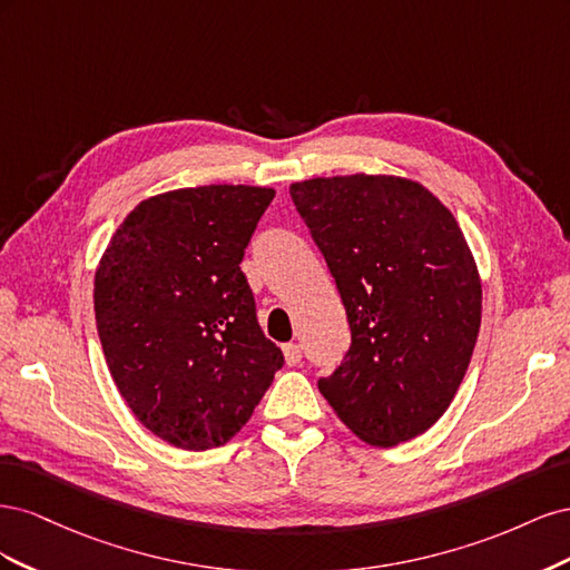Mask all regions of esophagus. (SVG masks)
I'll return each instance as SVG.
<instances>
[{"instance_id":"1","label":"esophagus","mask_w":570,"mask_h":570,"mask_svg":"<svg viewBox=\"0 0 570 570\" xmlns=\"http://www.w3.org/2000/svg\"><path fill=\"white\" fill-rule=\"evenodd\" d=\"M283 354H285V364H287V366H297L299 361H302V347H299V344H295V342L285 344Z\"/></svg>"}]
</instances>
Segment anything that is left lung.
I'll list each match as a JSON object with an SVG mask.
<instances>
[{"instance_id":"1","label":"left lung","mask_w":570,"mask_h":570,"mask_svg":"<svg viewBox=\"0 0 570 570\" xmlns=\"http://www.w3.org/2000/svg\"><path fill=\"white\" fill-rule=\"evenodd\" d=\"M289 195L352 331L321 394L373 446L425 433L459 392L480 331V273L454 214L419 180L387 174L299 180Z\"/></svg>"}]
</instances>
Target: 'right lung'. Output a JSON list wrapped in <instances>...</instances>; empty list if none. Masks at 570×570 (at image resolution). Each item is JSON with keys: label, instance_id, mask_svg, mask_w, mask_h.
<instances>
[{"label": "right lung", "instance_id": "right-lung-1", "mask_svg": "<svg viewBox=\"0 0 570 570\" xmlns=\"http://www.w3.org/2000/svg\"><path fill=\"white\" fill-rule=\"evenodd\" d=\"M273 187L199 185L142 199L95 271V318L135 419L178 450L226 444L283 352L256 323L239 262Z\"/></svg>", "mask_w": 570, "mask_h": 570}]
</instances>
